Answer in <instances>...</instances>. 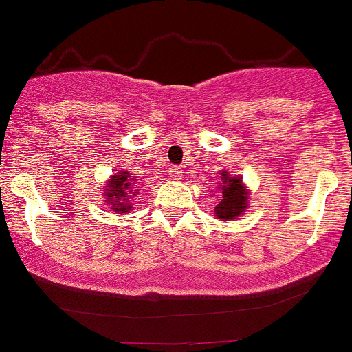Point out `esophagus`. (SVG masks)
<instances>
[{"instance_id":"esophagus-1","label":"esophagus","mask_w":352,"mask_h":352,"mask_svg":"<svg viewBox=\"0 0 352 352\" xmlns=\"http://www.w3.org/2000/svg\"><path fill=\"white\" fill-rule=\"evenodd\" d=\"M169 176H171L173 179H183V169L177 168V166H173V168L169 169Z\"/></svg>"}]
</instances>
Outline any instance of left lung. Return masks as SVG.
Instances as JSON below:
<instances>
[{"mask_svg": "<svg viewBox=\"0 0 352 352\" xmlns=\"http://www.w3.org/2000/svg\"><path fill=\"white\" fill-rule=\"evenodd\" d=\"M220 175L221 183H218V190L221 192V199L214 206V217L221 221L236 220L247 211L250 191L245 186L241 176L228 175V169H223Z\"/></svg>", "mask_w": 352, "mask_h": 352, "instance_id": "obj_1", "label": "left lung"}]
</instances>
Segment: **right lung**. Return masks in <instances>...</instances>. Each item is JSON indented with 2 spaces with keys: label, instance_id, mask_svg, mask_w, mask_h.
<instances>
[{
  "label": "right lung",
  "instance_id": "add662e5",
  "mask_svg": "<svg viewBox=\"0 0 352 352\" xmlns=\"http://www.w3.org/2000/svg\"><path fill=\"white\" fill-rule=\"evenodd\" d=\"M135 176H132L127 169L117 171L105 181L104 186V201L105 205L112 210L116 214H127L134 205V198L139 195V190L135 188Z\"/></svg>",
  "mask_w": 352,
  "mask_h": 352
}]
</instances>
